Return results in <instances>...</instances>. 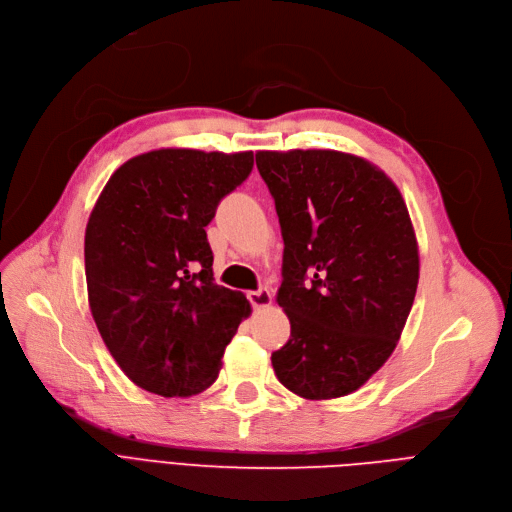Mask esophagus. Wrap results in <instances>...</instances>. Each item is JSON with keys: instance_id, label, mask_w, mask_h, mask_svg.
I'll use <instances>...</instances> for the list:
<instances>
[{"instance_id": "34e87169", "label": "esophagus", "mask_w": 512, "mask_h": 512, "mask_svg": "<svg viewBox=\"0 0 512 512\" xmlns=\"http://www.w3.org/2000/svg\"><path fill=\"white\" fill-rule=\"evenodd\" d=\"M249 303L253 305V309H265L272 305V292L267 288H259L249 292Z\"/></svg>"}]
</instances>
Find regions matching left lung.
<instances>
[{"label":"left lung","mask_w":512,"mask_h":512,"mask_svg":"<svg viewBox=\"0 0 512 512\" xmlns=\"http://www.w3.org/2000/svg\"><path fill=\"white\" fill-rule=\"evenodd\" d=\"M284 238L278 305L290 340L276 378L307 400L359 390L398 344L419 282V249L396 184L332 149L257 151Z\"/></svg>","instance_id":"obj_1"}]
</instances>
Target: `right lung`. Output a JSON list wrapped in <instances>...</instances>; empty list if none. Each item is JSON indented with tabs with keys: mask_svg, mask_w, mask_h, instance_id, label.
Listing matches in <instances>:
<instances>
[{
	"mask_svg": "<svg viewBox=\"0 0 512 512\" xmlns=\"http://www.w3.org/2000/svg\"><path fill=\"white\" fill-rule=\"evenodd\" d=\"M253 151L157 149L122 164L85 232L89 307L139 388L186 398L209 388L251 305L213 282L205 226L247 180Z\"/></svg>",
	"mask_w": 512,
	"mask_h": 512,
	"instance_id": "add662e5",
	"label": "right lung"
}]
</instances>
